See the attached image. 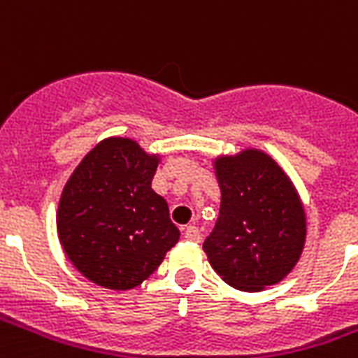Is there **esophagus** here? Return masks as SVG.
<instances>
[{"label":"esophagus","mask_w":358,"mask_h":358,"mask_svg":"<svg viewBox=\"0 0 358 358\" xmlns=\"http://www.w3.org/2000/svg\"><path fill=\"white\" fill-rule=\"evenodd\" d=\"M184 238L189 241H199L201 240V232H199L197 226H186L184 228Z\"/></svg>","instance_id":"34e87169"}]
</instances>
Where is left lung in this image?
I'll list each match as a JSON object with an SVG mask.
<instances>
[{
  "label": "left lung",
  "instance_id": "obj_1",
  "mask_svg": "<svg viewBox=\"0 0 358 358\" xmlns=\"http://www.w3.org/2000/svg\"><path fill=\"white\" fill-rule=\"evenodd\" d=\"M220 213L203 243L210 266L240 292L282 282L301 259L307 215L284 169L261 149L215 159Z\"/></svg>",
  "mask_w": 358,
  "mask_h": 358
}]
</instances>
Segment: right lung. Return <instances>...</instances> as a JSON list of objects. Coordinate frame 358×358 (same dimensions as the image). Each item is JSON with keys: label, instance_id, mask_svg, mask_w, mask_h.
Masks as SVG:
<instances>
[{"label": "right lung", "instance_id": "right-lung-1", "mask_svg": "<svg viewBox=\"0 0 358 358\" xmlns=\"http://www.w3.org/2000/svg\"><path fill=\"white\" fill-rule=\"evenodd\" d=\"M161 157L130 138H105L66 180L57 236L74 268L107 289L148 280L180 240L169 205L151 189Z\"/></svg>", "mask_w": 358, "mask_h": 358}]
</instances>
